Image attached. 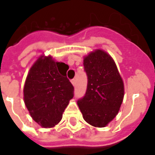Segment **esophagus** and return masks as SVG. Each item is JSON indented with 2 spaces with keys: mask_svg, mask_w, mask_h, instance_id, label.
<instances>
[{
  "mask_svg": "<svg viewBox=\"0 0 155 155\" xmlns=\"http://www.w3.org/2000/svg\"><path fill=\"white\" fill-rule=\"evenodd\" d=\"M71 84H72V85H73L74 87L75 86V79H73V80H71Z\"/></svg>",
  "mask_w": 155,
  "mask_h": 155,
  "instance_id": "esophagus-1",
  "label": "esophagus"
}]
</instances>
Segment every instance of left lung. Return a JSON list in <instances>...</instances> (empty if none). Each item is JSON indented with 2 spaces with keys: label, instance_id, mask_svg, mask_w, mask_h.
<instances>
[{
  "label": "left lung",
  "instance_id": "1",
  "mask_svg": "<svg viewBox=\"0 0 155 155\" xmlns=\"http://www.w3.org/2000/svg\"><path fill=\"white\" fill-rule=\"evenodd\" d=\"M87 75L85 95L78 100L84 120L95 127H104L119 112L124 85L116 64L106 51L97 49L84 59Z\"/></svg>",
  "mask_w": 155,
  "mask_h": 155
}]
</instances>
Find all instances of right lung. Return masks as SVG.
<instances>
[{
  "instance_id": "obj_1",
  "label": "right lung",
  "mask_w": 155,
  "mask_h": 155,
  "mask_svg": "<svg viewBox=\"0 0 155 155\" xmlns=\"http://www.w3.org/2000/svg\"><path fill=\"white\" fill-rule=\"evenodd\" d=\"M64 63L41 56L30 68L24 87L25 106L34 121L45 128L60 123L74 96V87L60 69Z\"/></svg>"
}]
</instances>
